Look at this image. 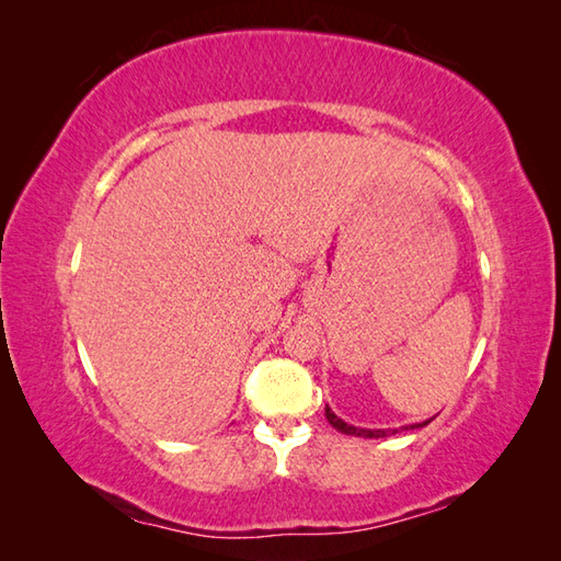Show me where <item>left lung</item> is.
Instances as JSON below:
<instances>
[{"instance_id":"1","label":"left lung","mask_w":561,"mask_h":561,"mask_svg":"<svg viewBox=\"0 0 561 561\" xmlns=\"http://www.w3.org/2000/svg\"><path fill=\"white\" fill-rule=\"evenodd\" d=\"M325 416L328 422L337 428V432L347 434V436H362V438H383L388 434H398V428H364V426H354V424H347L344 420H340V416L330 410V404H325ZM434 420V416H432ZM432 420L426 422H420V424H410V426H402V428H422L426 426Z\"/></svg>"}]
</instances>
